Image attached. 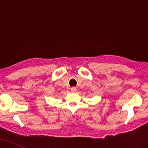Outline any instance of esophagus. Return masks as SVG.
Returning a JSON list of instances; mask_svg holds the SVG:
<instances>
[{"label": "esophagus", "mask_w": 148, "mask_h": 148, "mask_svg": "<svg viewBox=\"0 0 148 148\" xmlns=\"http://www.w3.org/2000/svg\"><path fill=\"white\" fill-rule=\"evenodd\" d=\"M71 92L75 93L77 91V89H76L75 87H73V88H71Z\"/></svg>", "instance_id": "34e87169"}]
</instances>
